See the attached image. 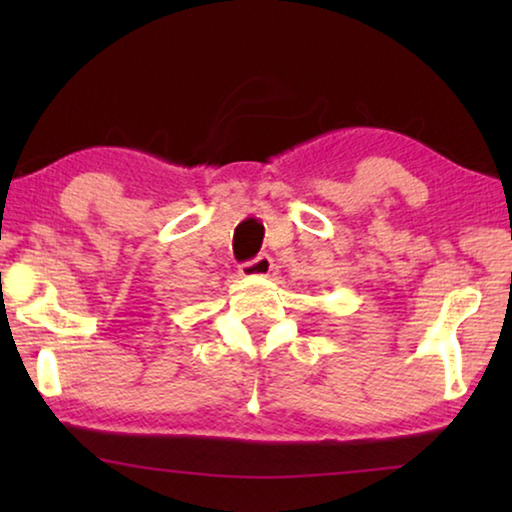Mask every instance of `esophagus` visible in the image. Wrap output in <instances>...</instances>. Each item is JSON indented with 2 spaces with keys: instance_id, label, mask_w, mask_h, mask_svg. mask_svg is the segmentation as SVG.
Listing matches in <instances>:
<instances>
[{
  "instance_id": "obj_1",
  "label": "esophagus",
  "mask_w": 512,
  "mask_h": 512,
  "mask_svg": "<svg viewBox=\"0 0 512 512\" xmlns=\"http://www.w3.org/2000/svg\"><path fill=\"white\" fill-rule=\"evenodd\" d=\"M272 265H275V263H272V258L268 254H263V256L254 258V261L242 263L240 272L244 277H268L272 272Z\"/></svg>"
}]
</instances>
